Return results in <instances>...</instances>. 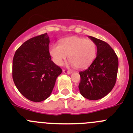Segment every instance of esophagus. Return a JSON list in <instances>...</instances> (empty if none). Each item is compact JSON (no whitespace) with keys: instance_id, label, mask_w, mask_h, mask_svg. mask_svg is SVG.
Returning a JSON list of instances; mask_svg holds the SVG:
<instances>
[{"instance_id":"1","label":"esophagus","mask_w":133,"mask_h":133,"mask_svg":"<svg viewBox=\"0 0 133 133\" xmlns=\"http://www.w3.org/2000/svg\"><path fill=\"white\" fill-rule=\"evenodd\" d=\"M63 72L64 73V74H71V71H68V70H65V69H63Z\"/></svg>"}]
</instances>
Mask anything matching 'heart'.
I'll return each mask as SVG.
<instances>
[{
    "label": "heart",
    "mask_w": 133,
    "mask_h": 133,
    "mask_svg": "<svg viewBox=\"0 0 133 133\" xmlns=\"http://www.w3.org/2000/svg\"><path fill=\"white\" fill-rule=\"evenodd\" d=\"M49 53L56 65H62L68 56L71 65L78 69H84L89 66L95 59L96 46L92 40L72 36L62 39L60 44H52Z\"/></svg>",
    "instance_id": "1"
}]
</instances>
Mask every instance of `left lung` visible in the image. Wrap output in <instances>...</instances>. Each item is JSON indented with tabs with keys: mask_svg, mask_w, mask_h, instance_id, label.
Segmentation results:
<instances>
[{
	"mask_svg": "<svg viewBox=\"0 0 133 133\" xmlns=\"http://www.w3.org/2000/svg\"><path fill=\"white\" fill-rule=\"evenodd\" d=\"M97 47L96 57L91 65L79 72V91L83 97L90 100L102 98L110 93L116 82L118 58L106 42L89 36Z\"/></svg>",
	"mask_w": 133,
	"mask_h": 133,
	"instance_id": "obj_1",
	"label": "left lung"
}]
</instances>
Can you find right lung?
I'll return each instance as SVG.
<instances>
[{"mask_svg":"<svg viewBox=\"0 0 133 133\" xmlns=\"http://www.w3.org/2000/svg\"><path fill=\"white\" fill-rule=\"evenodd\" d=\"M47 33L30 38L15 52L12 64L14 82L23 96L39 102L51 95L62 69L51 60Z\"/></svg>","mask_w":133,"mask_h":133,"instance_id":"add662e5","label":"right lung"}]
</instances>
